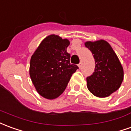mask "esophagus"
Returning <instances> with one entry per match:
<instances>
[{"mask_svg": "<svg viewBox=\"0 0 131 131\" xmlns=\"http://www.w3.org/2000/svg\"><path fill=\"white\" fill-rule=\"evenodd\" d=\"M81 65H82V63H81V62H80V63H79V68H80V69H81Z\"/></svg>", "mask_w": 131, "mask_h": 131, "instance_id": "esophagus-1", "label": "esophagus"}]
</instances>
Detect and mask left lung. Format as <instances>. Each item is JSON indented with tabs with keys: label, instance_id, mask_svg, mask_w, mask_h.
Here are the masks:
<instances>
[{
	"label": "left lung",
	"instance_id": "obj_1",
	"mask_svg": "<svg viewBox=\"0 0 131 131\" xmlns=\"http://www.w3.org/2000/svg\"><path fill=\"white\" fill-rule=\"evenodd\" d=\"M85 46L92 52L96 64L94 73L86 78L88 89L97 97H107L121 86L123 80V67L106 41H89L85 42Z\"/></svg>",
	"mask_w": 131,
	"mask_h": 131
}]
</instances>
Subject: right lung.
<instances>
[{
	"instance_id": "add662e5",
	"label": "right lung",
	"mask_w": 131,
	"mask_h": 131,
	"mask_svg": "<svg viewBox=\"0 0 131 131\" xmlns=\"http://www.w3.org/2000/svg\"><path fill=\"white\" fill-rule=\"evenodd\" d=\"M67 39L50 35L44 39L32 55L30 76L38 94L47 99L59 96L79 67L70 64Z\"/></svg>"
}]
</instances>
